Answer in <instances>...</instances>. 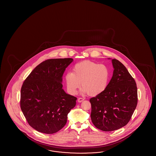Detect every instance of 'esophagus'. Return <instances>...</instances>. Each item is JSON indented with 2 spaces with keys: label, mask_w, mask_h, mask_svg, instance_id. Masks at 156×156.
<instances>
[{
  "label": "esophagus",
  "mask_w": 156,
  "mask_h": 156,
  "mask_svg": "<svg viewBox=\"0 0 156 156\" xmlns=\"http://www.w3.org/2000/svg\"><path fill=\"white\" fill-rule=\"evenodd\" d=\"M83 101H84V98H78V102H82Z\"/></svg>",
  "instance_id": "1"
}]
</instances>
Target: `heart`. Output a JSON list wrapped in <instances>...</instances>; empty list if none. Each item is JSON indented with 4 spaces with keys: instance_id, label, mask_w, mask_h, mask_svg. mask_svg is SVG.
<instances>
[{
    "instance_id": "obj_1",
    "label": "heart",
    "mask_w": 156,
    "mask_h": 156,
    "mask_svg": "<svg viewBox=\"0 0 156 156\" xmlns=\"http://www.w3.org/2000/svg\"><path fill=\"white\" fill-rule=\"evenodd\" d=\"M110 76V70L106 65L86 60L76 63L72 73H66L65 80L67 89L71 94H76L81 82L82 94L95 96L106 89Z\"/></svg>"
}]
</instances>
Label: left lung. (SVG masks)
Wrapping results in <instances>:
<instances>
[{
  "mask_svg": "<svg viewBox=\"0 0 156 156\" xmlns=\"http://www.w3.org/2000/svg\"><path fill=\"white\" fill-rule=\"evenodd\" d=\"M112 61L113 74L106 89L90 99L91 121L96 128L105 132L125 126L136 108L138 101L134 79L121 62L115 59Z\"/></svg>",
  "mask_w": 156,
  "mask_h": 156,
  "instance_id": "1",
  "label": "left lung"
}]
</instances>
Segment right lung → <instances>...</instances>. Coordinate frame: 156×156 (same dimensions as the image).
I'll use <instances>...</instances> for the list:
<instances>
[{
	"label": "right lung",
	"mask_w": 156,
	"mask_h": 156,
	"mask_svg": "<svg viewBox=\"0 0 156 156\" xmlns=\"http://www.w3.org/2000/svg\"><path fill=\"white\" fill-rule=\"evenodd\" d=\"M73 59H47L38 65L24 81L20 108L28 124L45 134L57 133L65 126L67 114L76 98L62 89V76Z\"/></svg>",
	"instance_id": "1"
}]
</instances>
